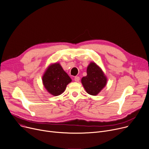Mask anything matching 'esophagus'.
I'll return each instance as SVG.
<instances>
[{
	"instance_id": "obj_1",
	"label": "esophagus",
	"mask_w": 149,
	"mask_h": 149,
	"mask_svg": "<svg viewBox=\"0 0 149 149\" xmlns=\"http://www.w3.org/2000/svg\"><path fill=\"white\" fill-rule=\"evenodd\" d=\"M80 80V77L79 76H75L74 77V81L76 82H78Z\"/></svg>"
}]
</instances>
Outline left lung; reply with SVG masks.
Here are the masks:
<instances>
[{
    "instance_id": "obj_1",
    "label": "left lung",
    "mask_w": 149,
    "mask_h": 149,
    "mask_svg": "<svg viewBox=\"0 0 149 149\" xmlns=\"http://www.w3.org/2000/svg\"><path fill=\"white\" fill-rule=\"evenodd\" d=\"M87 75L82 78V84L86 93L97 95L107 84V77L101 68L95 63L91 62L88 66Z\"/></svg>"
}]
</instances>
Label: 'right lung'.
<instances>
[{"label":"right lung","instance_id":"right-lung-1","mask_svg":"<svg viewBox=\"0 0 149 149\" xmlns=\"http://www.w3.org/2000/svg\"><path fill=\"white\" fill-rule=\"evenodd\" d=\"M42 82L48 92L58 96L65 91L67 85L72 82V79L59 63L50 65L42 76Z\"/></svg>","mask_w":149,"mask_h":149}]
</instances>
